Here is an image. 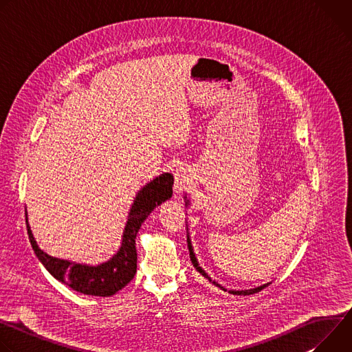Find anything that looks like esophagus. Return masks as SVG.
Instances as JSON below:
<instances>
[{"label": "esophagus", "mask_w": 352, "mask_h": 352, "mask_svg": "<svg viewBox=\"0 0 352 352\" xmlns=\"http://www.w3.org/2000/svg\"><path fill=\"white\" fill-rule=\"evenodd\" d=\"M189 181H190V178H189L188 173L184 168L177 170V173H175V184H174L175 192L181 193L182 190H185L188 188V185H189Z\"/></svg>", "instance_id": "esophagus-1"}]
</instances>
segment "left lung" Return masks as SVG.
I'll return each instance as SVG.
<instances>
[{"label": "left lung", "instance_id": "1", "mask_svg": "<svg viewBox=\"0 0 352 352\" xmlns=\"http://www.w3.org/2000/svg\"><path fill=\"white\" fill-rule=\"evenodd\" d=\"M185 206H188V199H186V196H185ZM188 248H189V258H190V261H192V265L195 266V269L202 274L209 283H212L213 285H216V287H219V288H221L223 291H227L224 287H221L219 283H216L214 280H212L209 276H208V273L199 266V263H197V261H196V256H195V254H193V248H192V243H190V239H189V236H188ZM270 283H267V284H263V285H261V287H256V288H250V289H242V291H234V289H231V291H228V292H231L232 295H252V294H256V292H259V291H262L263 288H266L267 285H269Z\"/></svg>", "mask_w": 352, "mask_h": 352}]
</instances>
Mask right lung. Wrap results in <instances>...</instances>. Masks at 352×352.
<instances>
[{"mask_svg": "<svg viewBox=\"0 0 352 352\" xmlns=\"http://www.w3.org/2000/svg\"><path fill=\"white\" fill-rule=\"evenodd\" d=\"M173 175L164 173L139 190L131 208L118 252L110 261L97 266L57 259L43 252L33 238L28 223V213L25 212L28 234L36 256L50 274L78 292L94 296L114 295L133 278L138 261L135 246L136 234L147 216L173 196Z\"/></svg>", "mask_w": 352, "mask_h": 352, "instance_id": "1", "label": "right lung"}]
</instances>
